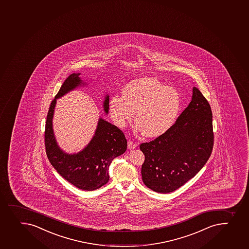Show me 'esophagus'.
Wrapping results in <instances>:
<instances>
[{
	"label": "esophagus",
	"instance_id": "34e87169",
	"mask_svg": "<svg viewBox=\"0 0 249 249\" xmlns=\"http://www.w3.org/2000/svg\"><path fill=\"white\" fill-rule=\"evenodd\" d=\"M136 146H137V144L136 143H134L133 141H128V142H127V147H128L129 149H135V148H136Z\"/></svg>",
	"mask_w": 249,
	"mask_h": 249
}]
</instances>
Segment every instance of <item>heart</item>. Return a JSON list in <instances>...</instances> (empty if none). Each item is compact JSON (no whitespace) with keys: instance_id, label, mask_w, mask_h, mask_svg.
I'll return each mask as SVG.
<instances>
[{"instance_id":"1","label":"heart","mask_w":249,"mask_h":249,"mask_svg":"<svg viewBox=\"0 0 249 249\" xmlns=\"http://www.w3.org/2000/svg\"><path fill=\"white\" fill-rule=\"evenodd\" d=\"M109 108L117 126L124 127L135 113L136 131L155 138L172 128L180 108V96L175 88L156 78L142 77L125 86L123 97L113 95Z\"/></svg>"}]
</instances>
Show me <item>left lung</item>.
I'll return each mask as SVG.
<instances>
[{"label": "left lung", "instance_id": "obj_1", "mask_svg": "<svg viewBox=\"0 0 249 249\" xmlns=\"http://www.w3.org/2000/svg\"><path fill=\"white\" fill-rule=\"evenodd\" d=\"M214 144L213 112L208 100L193 88L192 100L169 131L140 145L144 154L142 179L155 192L181 187L203 168Z\"/></svg>", "mask_w": 249, "mask_h": 249}]
</instances>
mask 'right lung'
Returning a JSON list of instances; mask_svg holds the SVG:
<instances>
[{"label": "right lung", "instance_id": "right-lung-1", "mask_svg": "<svg viewBox=\"0 0 249 249\" xmlns=\"http://www.w3.org/2000/svg\"><path fill=\"white\" fill-rule=\"evenodd\" d=\"M81 73L68 77L50 105L46 116L45 147L51 164L63 178L81 190L91 191L105 185L109 179L108 167L116 157L127 148L125 135L120 129L100 118L95 136L88 146L75 154H65L57 145L52 128L56 99L82 84ZM109 98L105 97L104 108L108 113Z\"/></svg>", "mask_w": 249, "mask_h": 249}]
</instances>
